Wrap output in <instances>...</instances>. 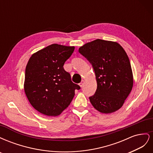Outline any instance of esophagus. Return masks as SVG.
I'll use <instances>...</instances> for the list:
<instances>
[{"label": "esophagus", "instance_id": "obj_1", "mask_svg": "<svg viewBox=\"0 0 153 153\" xmlns=\"http://www.w3.org/2000/svg\"><path fill=\"white\" fill-rule=\"evenodd\" d=\"M84 80H82V81H81V82L79 84V85L81 87H83V85H84Z\"/></svg>", "mask_w": 153, "mask_h": 153}]
</instances>
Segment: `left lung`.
I'll list each match as a JSON object with an SVG mask.
<instances>
[{
	"mask_svg": "<svg viewBox=\"0 0 153 153\" xmlns=\"http://www.w3.org/2000/svg\"><path fill=\"white\" fill-rule=\"evenodd\" d=\"M78 51L90 62L95 73L97 89L89 97L92 105L104 114L121 108L133 85L131 64L125 50L117 42L98 39Z\"/></svg>",
	"mask_w": 153,
	"mask_h": 153,
	"instance_id": "left-lung-1",
	"label": "left lung"
}]
</instances>
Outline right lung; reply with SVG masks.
Wrapping results in <instances>:
<instances>
[{
  "mask_svg": "<svg viewBox=\"0 0 153 153\" xmlns=\"http://www.w3.org/2000/svg\"><path fill=\"white\" fill-rule=\"evenodd\" d=\"M75 47L50 45L32 55L25 68L24 91L39 112L57 116L71 103L80 87L71 80L63 66Z\"/></svg>",
  "mask_w": 153,
  "mask_h": 153,
  "instance_id": "right-lung-1",
  "label": "right lung"
}]
</instances>
